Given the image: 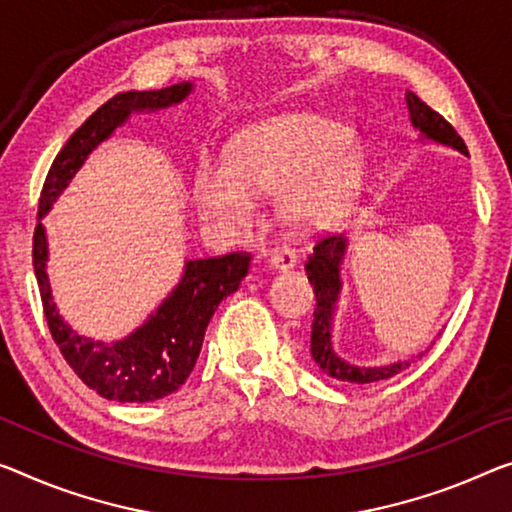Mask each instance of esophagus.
<instances>
[{
  "instance_id": "1",
  "label": "esophagus",
  "mask_w": 512,
  "mask_h": 512,
  "mask_svg": "<svg viewBox=\"0 0 512 512\" xmlns=\"http://www.w3.org/2000/svg\"><path fill=\"white\" fill-rule=\"evenodd\" d=\"M295 263H297V254H295V249H290V247H277L270 254L272 270H279V272L290 270V267H295Z\"/></svg>"
}]
</instances>
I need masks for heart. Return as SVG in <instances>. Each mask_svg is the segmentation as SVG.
Listing matches in <instances>:
<instances>
[{"mask_svg":"<svg viewBox=\"0 0 512 512\" xmlns=\"http://www.w3.org/2000/svg\"><path fill=\"white\" fill-rule=\"evenodd\" d=\"M348 125L311 112L281 114L251 125L229 157L203 155L192 174V199L201 215L224 224H247L256 196L283 194L293 222H311L355 194L361 160L348 151Z\"/></svg>","mask_w":512,"mask_h":512,"instance_id":"heart-1","label":"heart"}]
</instances>
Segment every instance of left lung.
Instances as JSON below:
<instances>
[{"mask_svg":"<svg viewBox=\"0 0 512 512\" xmlns=\"http://www.w3.org/2000/svg\"><path fill=\"white\" fill-rule=\"evenodd\" d=\"M407 107H410V116L414 128H419L428 139H435L439 144L458 148L460 153L467 155L465 139L458 135V130L448 123L442 114L430 109L416 93H405ZM345 254V238L341 235H320L313 245V254L306 261L304 270L309 274V281L316 293V311H313V325H311V357L316 364L325 371L329 377L341 382L352 384H371L380 380H389V377L398 375L405 366L403 361L391 366L380 368H361L352 366L336 355L332 348V316L334 304L341 290V279H338V265L343 261Z\"/></svg>","mask_w":512,"mask_h":512,"instance_id":"1","label":"left lung"}]
</instances>
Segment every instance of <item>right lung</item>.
Listing matches in <instances>:
<instances>
[{"label": "right lung", "mask_w": 512, "mask_h": 512, "mask_svg": "<svg viewBox=\"0 0 512 512\" xmlns=\"http://www.w3.org/2000/svg\"><path fill=\"white\" fill-rule=\"evenodd\" d=\"M190 91V82L160 91H128L98 107L54 157L38 199V217L50 210L52 201L82 167L86 155L102 139L112 135L116 125L128 119L130 112L176 105ZM31 256H34V272L47 327L54 343L59 345V352L86 387L98 391L102 398L119 400V403H148L169 396L180 389V384H185L199 359L212 313L224 297L238 290L242 279L247 277L251 261L249 251L190 261L178 288L135 334L119 343H100L75 334L61 320L57 304L52 302L45 272L47 240L41 222L34 229Z\"/></svg>", "instance_id": "obj_1"}]
</instances>
